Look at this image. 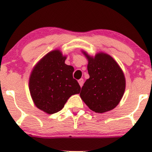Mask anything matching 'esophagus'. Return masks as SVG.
<instances>
[{
    "label": "esophagus",
    "instance_id": "obj_1",
    "mask_svg": "<svg viewBox=\"0 0 152 152\" xmlns=\"http://www.w3.org/2000/svg\"><path fill=\"white\" fill-rule=\"evenodd\" d=\"M78 83H79L80 86L82 87V86H83V78H81V79L78 80Z\"/></svg>",
    "mask_w": 152,
    "mask_h": 152
}]
</instances>
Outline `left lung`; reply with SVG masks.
<instances>
[{
	"instance_id": "obj_1",
	"label": "left lung",
	"mask_w": 152,
	"mask_h": 152,
	"mask_svg": "<svg viewBox=\"0 0 152 152\" xmlns=\"http://www.w3.org/2000/svg\"><path fill=\"white\" fill-rule=\"evenodd\" d=\"M81 51L88 60L90 76L81 88V99L94 112L102 114L114 109L126 88L123 71L109 54L99 52L91 56L84 50Z\"/></svg>"
}]
</instances>
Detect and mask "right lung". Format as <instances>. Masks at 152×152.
Segmentation results:
<instances>
[{
  "label": "right lung",
  "mask_w": 152,
  "mask_h": 152,
  "mask_svg": "<svg viewBox=\"0 0 152 152\" xmlns=\"http://www.w3.org/2000/svg\"><path fill=\"white\" fill-rule=\"evenodd\" d=\"M66 56L60 50L50 51L38 61L29 78V91L34 104L46 114L61 111L81 87L73 78L74 69L66 65Z\"/></svg>",
  "instance_id": "obj_1"
}]
</instances>
